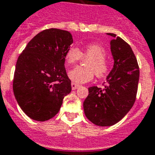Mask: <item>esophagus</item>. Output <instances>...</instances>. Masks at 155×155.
<instances>
[{"label": "esophagus", "mask_w": 155, "mask_h": 155, "mask_svg": "<svg viewBox=\"0 0 155 155\" xmlns=\"http://www.w3.org/2000/svg\"><path fill=\"white\" fill-rule=\"evenodd\" d=\"M79 87H80V85H79V84H75V83H71V88H72L73 90H75V89H77Z\"/></svg>", "instance_id": "34e87169"}]
</instances>
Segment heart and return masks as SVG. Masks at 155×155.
<instances>
[{"label":"heart","instance_id":"1","mask_svg":"<svg viewBox=\"0 0 155 155\" xmlns=\"http://www.w3.org/2000/svg\"><path fill=\"white\" fill-rule=\"evenodd\" d=\"M106 50L97 44H88L81 51L76 47H71L65 54V60L68 65L77 63L83 58H91L86 63V68L77 67L68 73V77L73 82L82 84L93 80L94 74L97 77H103L108 74L110 63L106 59Z\"/></svg>","mask_w":155,"mask_h":155}]
</instances>
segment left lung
<instances>
[{
  "label": "left lung",
  "mask_w": 155,
  "mask_h": 155,
  "mask_svg": "<svg viewBox=\"0 0 155 155\" xmlns=\"http://www.w3.org/2000/svg\"><path fill=\"white\" fill-rule=\"evenodd\" d=\"M110 51L114 66L106 77L105 88H88V96L84 101L86 117L97 126H112L128 113L136 101L139 81V67L133 49L114 33Z\"/></svg>",
  "instance_id": "left-lung-1"
}]
</instances>
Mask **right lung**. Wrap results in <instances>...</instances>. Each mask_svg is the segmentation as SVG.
I'll use <instances>...</instances> for the list:
<instances>
[{
	"mask_svg": "<svg viewBox=\"0 0 155 155\" xmlns=\"http://www.w3.org/2000/svg\"><path fill=\"white\" fill-rule=\"evenodd\" d=\"M73 43L67 31L50 28L34 36L18 58L13 90L29 118L46 121L55 116L71 91L65 54Z\"/></svg>",
	"mask_w": 155,
	"mask_h": 155,
	"instance_id": "right-lung-1",
	"label": "right lung"
}]
</instances>
